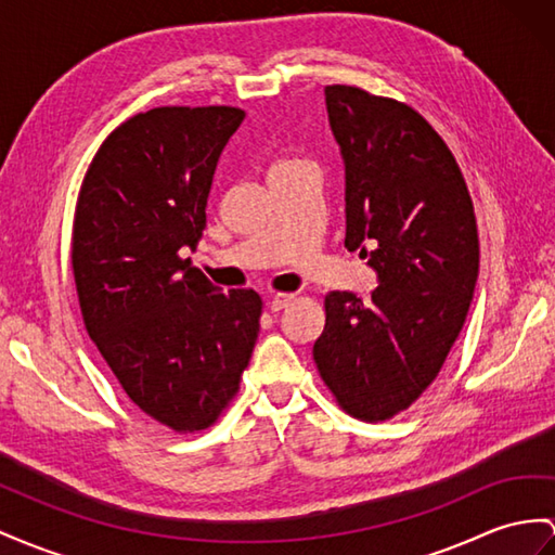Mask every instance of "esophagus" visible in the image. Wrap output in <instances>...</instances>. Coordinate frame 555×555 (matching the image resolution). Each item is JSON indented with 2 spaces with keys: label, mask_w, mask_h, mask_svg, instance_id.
<instances>
[{
  "label": "esophagus",
  "mask_w": 555,
  "mask_h": 555,
  "mask_svg": "<svg viewBox=\"0 0 555 555\" xmlns=\"http://www.w3.org/2000/svg\"><path fill=\"white\" fill-rule=\"evenodd\" d=\"M291 302H293V295L276 293V295L269 297L267 305H269V309H272V311H281V309H286Z\"/></svg>",
  "instance_id": "1"
}]
</instances>
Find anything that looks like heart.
<instances>
[{
	"label": "heart",
	"mask_w": 555,
	"mask_h": 555,
	"mask_svg": "<svg viewBox=\"0 0 555 555\" xmlns=\"http://www.w3.org/2000/svg\"><path fill=\"white\" fill-rule=\"evenodd\" d=\"M291 164H293V162H281V164H276L274 168H281V166H291Z\"/></svg>",
	"instance_id": "obj_1"
}]
</instances>
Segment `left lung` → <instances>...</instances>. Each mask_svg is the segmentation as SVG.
<instances>
[{
    "instance_id": "8db88e82",
    "label": "left lung",
    "mask_w": 555,
    "mask_h": 555,
    "mask_svg": "<svg viewBox=\"0 0 555 555\" xmlns=\"http://www.w3.org/2000/svg\"><path fill=\"white\" fill-rule=\"evenodd\" d=\"M345 162L347 250L375 269L371 300L325 295L314 363L349 415L382 422L413 405L457 339L478 279L474 204L452 152L405 103L325 87Z\"/></svg>"
}]
</instances>
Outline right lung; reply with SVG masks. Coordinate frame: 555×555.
<instances>
[{
    "label": "right lung",
    "mask_w": 555,
    "mask_h": 555,
    "mask_svg": "<svg viewBox=\"0 0 555 555\" xmlns=\"http://www.w3.org/2000/svg\"><path fill=\"white\" fill-rule=\"evenodd\" d=\"M244 109L154 107L124 121L83 176L73 269L89 337L126 396L173 431L208 429L238 391L262 300L182 260Z\"/></svg>",
    "instance_id": "1"
}]
</instances>
